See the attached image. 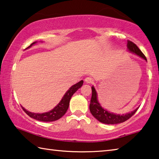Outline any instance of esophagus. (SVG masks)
Returning <instances> with one entry per match:
<instances>
[{
    "label": "esophagus",
    "mask_w": 159,
    "mask_h": 159,
    "mask_svg": "<svg viewBox=\"0 0 159 159\" xmlns=\"http://www.w3.org/2000/svg\"><path fill=\"white\" fill-rule=\"evenodd\" d=\"M85 82L87 83H89V84H91V83H92L93 82V78H92L91 77H87L85 78Z\"/></svg>",
    "instance_id": "34e87169"
}]
</instances>
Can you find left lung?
<instances>
[{"label":"left lung","mask_w":159,"mask_h":159,"mask_svg":"<svg viewBox=\"0 0 159 159\" xmlns=\"http://www.w3.org/2000/svg\"><path fill=\"white\" fill-rule=\"evenodd\" d=\"M127 48L129 51L132 53L137 54V56L141 57V58H144L147 61V58L144 55V53L140 51V49L137 47L136 44L134 43L132 41L128 40L127 41ZM92 98H91L90 104H89V110L91 113L92 114L93 116L95 118H97L98 121L101 123H105V124H118L120 123H123V122L127 120L131 117L136 113L137 109H135L134 111L131 112L129 113H127L125 115H116V114L109 113L108 111L101 107L99 103L98 102L97 100V93L94 87H92Z\"/></svg>","instance_id":"left-lung-1"}]
</instances>
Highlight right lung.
<instances>
[{
    "label": "right lung",
    "instance_id": "right-lung-1",
    "mask_svg": "<svg viewBox=\"0 0 159 159\" xmlns=\"http://www.w3.org/2000/svg\"><path fill=\"white\" fill-rule=\"evenodd\" d=\"M36 42L32 43L30 46H29V47H27V48L31 47V46H32L33 44H34ZM83 82H83V80H81V81L77 83V84L72 86V87L68 89V91L66 93V94L64 95V97H62L61 102H60L58 105H57L56 107L53 109V110H51L49 112H47V113H31L30 111H27V110H25L23 107L22 108L29 116L34 119L37 120L43 121V122H51V121L57 120L61 118L62 116H63L65 115V113H66V111L69 107L70 98H71L72 96L77 92L78 89H80V88L82 87L83 84Z\"/></svg>",
    "mask_w": 159,
    "mask_h": 159
}]
</instances>
